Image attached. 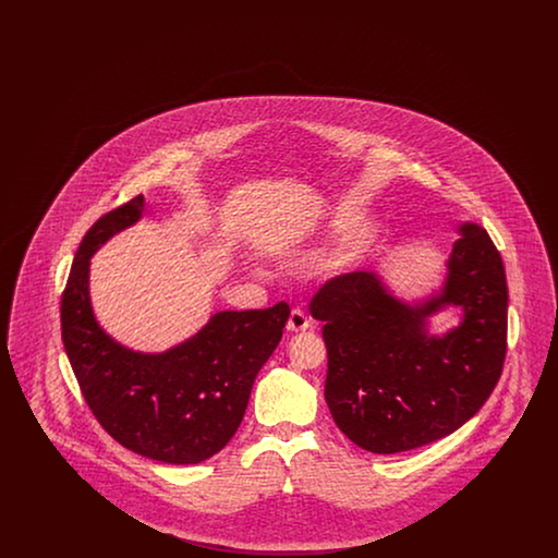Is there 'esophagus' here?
Listing matches in <instances>:
<instances>
[{
  "label": "esophagus",
  "mask_w": 558,
  "mask_h": 558,
  "mask_svg": "<svg viewBox=\"0 0 558 558\" xmlns=\"http://www.w3.org/2000/svg\"><path fill=\"white\" fill-rule=\"evenodd\" d=\"M310 326H312V319L305 316V312L292 310L289 322H287V330L289 332H305Z\"/></svg>",
  "instance_id": "esophagus-1"
}]
</instances>
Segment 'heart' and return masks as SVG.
I'll list each match as a JSON object with an SVG mask.
<instances>
[{
    "mask_svg": "<svg viewBox=\"0 0 558 558\" xmlns=\"http://www.w3.org/2000/svg\"><path fill=\"white\" fill-rule=\"evenodd\" d=\"M353 259H355V255H353L351 251H347V253L339 255V257L332 262V267H337V269H341V267H349L353 264Z\"/></svg>",
    "mask_w": 558,
    "mask_h": 558,
    "instance_id": "obj_1",
    "label": "heart"
}]
</instances>
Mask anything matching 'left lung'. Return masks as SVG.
I'll return each mask as SVG.
<instances>
[{"label":"left lung","mask_w":558,"mask_h":558,"mask_svg":"<svg viewBox=\"0 0 558 558\" xmlns=\"http://www.w3.org/2000/svg\"><path fill=\"white\" fill-rule=\"evenodd\" d=\"M439 294L408 305L372 271L335 276L310 312L328 351L324 398L337 426L362 450L398 453L433 444L471 421L500 380L508 287L496 244L462 223ZM446 304L463 322L444 338L425 318Z\"/></svg>","instance_id":"1"}]
</instances>
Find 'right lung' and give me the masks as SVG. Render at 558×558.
<instances>
[{
	"label": "right lung",
	"mask_w": 558,
	"mask_h": 558,
	"mask_svg": "<svg viewBox=\"0 0 558 558\" xmlns=\"http://www.w3.org/2000/svg\"><path fill=\"white\" fill-rule=\"evenodd\" d=\"M144 211V196L102 215L81 240L62 292V343L96 421L123 448L167 464H198L239 430L255 376L282 339L284 301L219 312L162 353L112 341L89 301V257Z\"/></svg>",
	"instance_id": "add662e5"
}]
</instances>
